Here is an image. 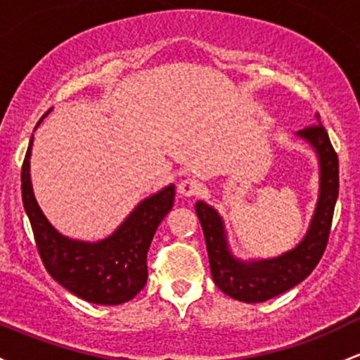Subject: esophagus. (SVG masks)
I'll list each match as a JSON object with an SVG mask.
<instances>
[{"label": "esophagus", "mask_w": 360, "mask_h": 360, "mask_svg": "<svg viewBox=\"0 0 360 360\" xmlns=\"http://www.w3.org/2000/svg\"><path fill=\"white\" fill-rule=\"evenodd\" d=\"M177 193H179L181 196H186V198H191V196L198 195V193H200V183L196 179H193V177L183 179L179 183V186H177Z\"/></svg>", "instance_id": "esophagus-1"}]
</instances>
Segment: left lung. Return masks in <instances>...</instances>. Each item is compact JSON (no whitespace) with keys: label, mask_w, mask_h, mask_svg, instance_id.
<instances>
[{"label":"left lung","mask_w":360,"mask_h":360,"mask_svg":"<svg viewBox=\"0 0 360 360\" xmlns=\"http://www.w3.org/2000/svg\"><path fill=\"white\" fill-rule=\"evenodd\" d=\"M314 126L295 132L316 151L319 164V195L305 236L288 252L272 259H238L229 248L228 233L219 212L205 202L195 210L205 236L212 279L217 288L234 300L257 304L285 293L314 271L326 250L333 212L338 198V155L333 150L326 129L316 113Z\"/></svg>","instance_id":"8db88e82"}]
</instances>
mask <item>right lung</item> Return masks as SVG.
<instances>
[{
    "label": "right lung",
    "mask_w": 360,
    "mask_h": 360,
    "mask_svg": "<svg viewBox=\"0 0 360 360\" xmlns=\"http://www.w3.org/2000/svg\"><path fill=\"white\" fill-rule=\"evenodd\" d=\"M50 112L51 108L44 117ZM32 138L22 165V202L44 267L58 285L91 304L129 302L145 288L146 253L158 224L172 209L176 186L169 184L141 200L110 236L98 241L74 240L53 228L37 205L30 181Z\"/></svg>",
    "instance_id": "right-lung-1"
}]
</instances>
